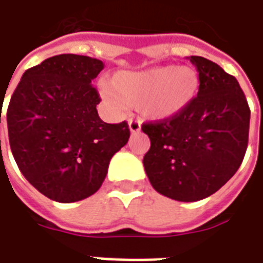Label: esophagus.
Segmentation results:
<instances>
[{
    "label": "esophagus",
    "mask_w": 263,
    "mask_h": 263,
    "mask_svg": "<svg viewBox=\"0 0 263 263\" xmlns=\"http://www.w3.org/2000/svg\"><path fill=\"white\" fill-rule=\"evenodd\" d=\"M128 125H129V131L132 134H137V132L141 131V120L139 118H129Z\"/></svg>",
    "instance_id": "1"
}]
</instances>
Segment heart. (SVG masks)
I'll list each match as a JSON object with an SVG mask.
<instances>
[{
  "instance_id": "obj_1",
  "label": "heart",
  "mask_w": 263,
  "mask_h": 263,
  "mask_svg": "<svg viewBox=\"0 0 263 263\" xmlns=\"http://www.w3.org/2000/svg\"><path fill=\"white\" fill-rule=\"evenodd\" d=\"M111 86L103 87V95L114 108L139 107L146 116L166 120L191 104L198 92L199 75L186 65H163L118 72L112 77Z\"/></svg>"
}]
</instances>
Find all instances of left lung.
Segmentation results:
<instances>
[{
  "label": "left lung",
  "mask_w": 263,
  "mask_h": 263,
  "mask_svg": "<svg viewBox=\"0 0 263 263\" xmlns=\"http://www.w3.org/2000/svg\"><path fill=\"white\" fill-rule=\"evenodd\" d=\"M199 90L178 116L146 122L151 139L143 167L159 194L195 202L219 191L242 163L248 146L250 107L234 77L211 60L192 55Z\"/></svg>",
  "instance_id": "1"
}]
</instances>
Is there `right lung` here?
I'll return each mask as SVG.
<instances>
[{
  "label": "right lung",
  "instance_id": "obj_1",
  "mask_svg": "<svg viewBox=\"0 0 263 263\" xmlns=\"http://www.w3.org/2000/svg\"><path fill=\"white\" fill-rule=\"evenodd\" d=\"M103 68V61L86 55H54L25 71L11 97L7 124L13 159L52 201L93 195L111 157L129 139L125 121L107 124L97 114L100 97L92 81Z\"/></svg>",
  "mask_w": 263,
  "mask_h": 263
}]
</instances>
